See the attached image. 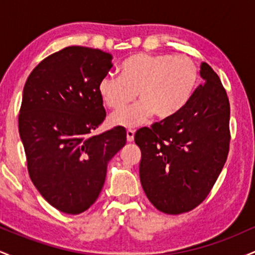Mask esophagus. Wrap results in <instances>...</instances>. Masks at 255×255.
Returning a JSON list of instances; mask_svg holds the SVG:
<instances>
[{
    "label": "esophagus",
    "instance_id": "34e87169",
    "mask_svg": "<svg viewBox=\"0 0 255 255\" xmlns=\"http://www.w3.org/2000/svg\"><path fill=\"white\" fill-rule=\"evenodd\" d=\"M134 140V130L131 129H128L127 130V141L128 142H131Z\"/></svg>",
    "mask_w": 255,
    "mask_h": 255
}]
</instances>
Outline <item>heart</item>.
<instances>
[{"instance_id": "heart-1", "label": "heart", "mask_w": 255, "mask_h": 255, "mask_svg": "<svg viewBox=\"0 0 255 255\" xmlns=\"http://www.w3.org/2000/svg\"><path fill=\"white\" fill-rule=\"evenodd\" d=\"M120 77L105 75L98 83V93L109 109H124L136 97L137 103L118 111L110 124L131 128L152 114L165 120L176 115L188 103L198 84L199 72L193 58L170 54H136L124 61Z\"/></svg>"}]
</instances>
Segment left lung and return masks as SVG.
Instances as JSON below:
<instances>
[{"label":"left lung","mask_w":255,"mask_h":255,"mask_svg":"<svg viewBox=\"0 0 255 255\" xmlns=\"http://www.w3.org/2000/svg\"><path fill=\"white\" fill-rule=\"evenodd\" d=\"M199 85L183 109L170 119L139 129L140 182L159 211H192L211 192L230 144V105L219 77L203 62Z\"/></svg>","instance_id":"left-lung-1"}]
</instances>
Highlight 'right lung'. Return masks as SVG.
<instances>
[{
	"label": "right lung",
	"mask_w": 255,
	"mask_h": 255,
	"mask_svg": "<svg viewBox=\"0 0 255 255\" xmlns=\"http://www.w3.org/2000/svg\"><path fill=\"white\" fill-rule=\"evenodd\" d=\"M109 52L68 46L40 62L26 80L19 133L27 170L51 206L79 215L95 204L109 160L126 145V129L90 135L107 113L98 83L113 67Z\"/></svg>",
	"instance_id": "add662e5"
}]
</instances>
